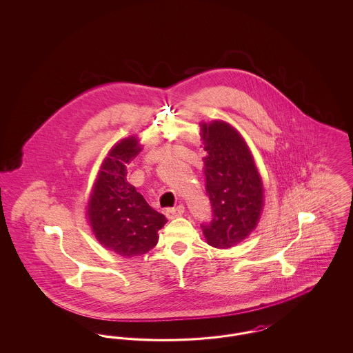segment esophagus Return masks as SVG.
Listing matches in <instances>:
<instances>
[{"instance_id":"obj_1","label":"esophagus","mask_w":353,"mask_h":353,"mask_svg":"<svg viewBox=\"0 0 353 353\" xmlns=\"http://www.w3.org/2000/svg\"><path fill=\"white\" fill-rule=\"evenodd\" d=\"M185 208L183 205H179V206H176V208H170V209H167V212H165V214H167V217L168 219H176V217H180V216H183L184 214Z\"/></svg>"}]
</instances>
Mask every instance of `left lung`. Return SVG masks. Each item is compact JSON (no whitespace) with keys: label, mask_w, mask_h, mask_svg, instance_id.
<instances>
[{"label":"left lung","mask_w":353,"mask_h":353,"mask_svg":"<svg viewBox=\"0 0 353 353\" xmlns=\"http://www.w3.org/2000/svg\"><path fill=\"white\" fill-rule=\"evenodd\" d=\"M206 196L212 219L203 222L208 243L229 249L256 226L263 206V188L242 136L225 121L202 124Z\"/></svg>","instance_id":"8db88e82"}]
</instances>
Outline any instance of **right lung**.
I'll return each instance as SVG.
<instances>
[{"label": "right lung", "instance_id": "obj_1", "mask_svg": "<svg viewBox=\"0 0 353 353\" xmlns=\"http://www.w3.org/2000/svg\"><path fill=\"white\" fill-rule=\"evenodd\" d=\"M140 151L134 137L117 144L101 165L88 202L87 213L97 239L121 256L150 252L159 241L157 232L167 222L127 181V165Z\"/></svg>", "mask_w": 353, "mask_h": 353}]
</instances>
